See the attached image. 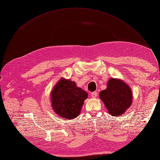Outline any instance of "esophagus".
Returning <instances> with one entry per match:
<instances>
[{"label": "esophagus", "instance_id": "esophagus-1", "mask_svg": "<svg viewBox=\"0 0 160 160\" xmlns=\"http://www.w3.org/2000/svg\"><path fill=\"white\" fill-rule=\"evenodd\" d=\"M97 96H98V93H97V92L94 91L93 93H91V97L93 98H96Z\"/></svg>", "mask_w": 160, "mask_h": 160}]
</instances>
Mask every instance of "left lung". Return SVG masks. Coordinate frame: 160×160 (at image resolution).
<instances>
[{
	"label": "left lung",
	"mask_w": 160,
	"mask_h": 160,
	"mask_svg": "<svg viewBox=\"0 0 160 160\" xmlns=\"http://www.w3.org/2000/svg\"><path fill=\"white\" fill-rule=\"evenodd\" d=\"M108 113L112 116L122 117L132 103V92L126 83L119 79L111 78L107 89L99 93Z\"/></svg>",
	"instance_id": "1"
}]
</instances>
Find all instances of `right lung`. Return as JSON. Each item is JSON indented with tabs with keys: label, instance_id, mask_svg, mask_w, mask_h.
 Instances as JSON below:
<instances>
[{
	"label": "right lung",
	"instance_id": "1",
	"mask_svg": "<svg viewBox=\"0 0 160 160\" xmlns=\"http://www.w3.org/2000/svg\"><path fill=\"white\" fill-rule=\"evenodd\" d=\"M88 97V93L77 87L74 81L61 78L51 91L52 109L62 118H76Z\"/></svg>",
	"mask_w": 160,
	"mask_h": 160
}]
</instances>
